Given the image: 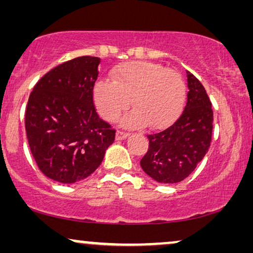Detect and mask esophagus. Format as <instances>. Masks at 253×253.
I'll return each instance as SVG.
<instances>
[{"instance_id": "1", "label": "esophagus", "mask_w": 253, "mask_h": 253, "mask_svg": "<svg viewBox=\"0 0 253 253\" xmlns=\"http://www.w3.org/2000/svg\"><path fill=\"white\" fill-rule=\"evenodd\" d=\"M129 137V133L122 132V131H117L116 132V140H124Z\"/></svg>"}]
</instances>
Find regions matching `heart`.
I'll return each mask as SVG.
<instances>
[{"mask_svg":"<svg viewBox=\"0 0 253 253\" xmlns=\"http://www.w3.org/2000/svg\"><path fill=\"white\" fill-rule=\"evenodd\" d=\"M112 81L100 79L93 87V101L103 119L114 121L130 106L134 108L120 120L121 126L153 130L170 126L181 115L185 85L178 72L146 61L117 65Z\"/></svg>","mask_w":253,"mask_h":253,"instance_id":"obj_1","label":"heart"}]
</instances>
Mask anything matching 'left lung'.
Here are the masks:
<instances>
[{
	"mask_svg": "<svg viewBox=\"0 0 253 253\" xmlns=\"http://www.w3.org/2000/svg\"><path fill=\"white\" fill-rule=\"evenodd\" d=\"M188 101L168 129L148 134L150 146L140 160L146 174L162 184H174L195 170L209 151L213 130L212 103L202 83L186 71Z\"/></svg>",
	"mask_w": 253,
	"mask_h": 253,
	"instance_id": "1",
	"label": "left lung"
}]
</instances>
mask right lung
<instances>
[{
  "label": "right lung",
  "instance_id": "1",
  "mask_svg": "<svg viewBox=\"0 0 253 253\" xmlns=\"http://www.w3.org/2000/svg\"><path fill=\"white\" fill-rule=\"evenodd\" d=\"M99 57L81 56L47 72L34 86L25 113L29 145L38 167L53 181L72 184L101 165L115 130L93 103Z\"/></svg>",
  "mask_w": 253,
  "mask_h": 253
}]
</instances>
